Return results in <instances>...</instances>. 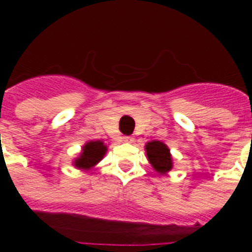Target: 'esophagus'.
I'll use <instances>...</instances> for the list:
<instances>
[{"instance_id":"obj_1","label":"esophagus","mask_w":252,"mask_h":252,"mask_svg":"<svg viewBox=\"0 0 252 252\" xmlns=\"http://www.w3.org/2000/svg\"><path fill=\"white\" fill-rule=\"evenodd\" d=\"M123 140H124L126 143H132V142H133V137H132V136H124V137H123Z\"/></svg>"}]
</instances>
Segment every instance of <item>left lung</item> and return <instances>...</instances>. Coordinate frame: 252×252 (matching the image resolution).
Returning <instances> with one entry per match:
<instances>
[{"label":"left lung","mask_w":252,"mask_h":252,"mask_svg":"<svg viewBox=\"0 0 252 252\" xmlns=\"http://www.w3.org/2000/svg\"><path fill=\"white\" fill-rule=\"evenodd\" d=\"M146 151H147V157L150 163L153 164L154 169L158 173H167L173 167V160H171V155H170L169 148L166 144L158 140L147 143L146 146Z\"/></svg>","instance_id":"obj_1"}]
</instances>
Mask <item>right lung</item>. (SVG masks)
Here are the masks:
<instances>
[{
    "label": "right lung",
    "instance_id": "obj_1",
    "mask_svg": "<svg viewBox=\"0 0 252 252\" xmlns=\"http://www.w3.org/2000/svg\"><path fill=\"white\" fill-rule=\"evenodd\" d=\"M105 153H106V146L104 143L99 142V140L89 142L83 147V151L79 155V158L75 160V166L78 169H90L95 163H98L105 155Z\"/></svg>",
    "mask_w": 252,
    "mask_h": 252
}]
</instances>
